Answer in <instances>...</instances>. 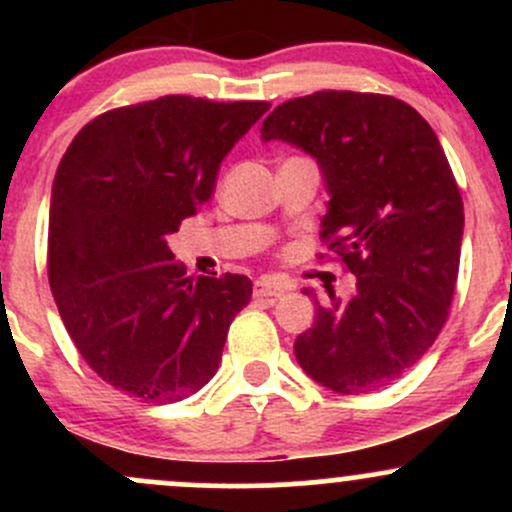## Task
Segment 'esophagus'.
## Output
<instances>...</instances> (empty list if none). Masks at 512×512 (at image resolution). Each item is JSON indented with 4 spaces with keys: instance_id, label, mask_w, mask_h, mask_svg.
Segmentation results:
<instances>
[{
    "instance_id": "obj_1",
    "label": "esophagus",
    "mask_w": 512,
    "mask_h": 512,
    "mask_svg": "<svg viewBox=\"0 0 512 512\" xmlns=\"http://www.w3.org/2000/svg\"><path fill=\"white\" fill-rule=\"evenodd\" d=\"M286 291H289V286L272 279V276H262L255 281V296H284Z\"/></svg>"
}]
</instances>
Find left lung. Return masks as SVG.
I'll use <instances>...</instances> for the list:
<instances>
[{"instance_id": "8db88e82", "label": "left lung", "mask_w": 512, "mask_h": 512, "mask_svg": "<svg viewBox=\"0 0 512 512\" xmlns=\"http://www.w3.org/2000/svg\"><path fill=\"white\" fill-rule=\"evenodd\" d=\"M262 139L317 158L332 197L320 238L356 274L349 303L315 298L298 363L339 395L390 385L438 339L460 269L462 195L436 132L399 98L317 91L276 105Z\"/></svg>"}]
</instances>
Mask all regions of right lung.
Instances as JSON below:
<instances>
[{
	"label": "right lung",
	"instance_id": "add662e5",
	"mask_svg": "<svg viewBox=\"0 0 512 512\" xmlns=\"http://www.w3.org/2000/svg\"><path fill=\"white\" fill-rule=\"evenodd\" d=\"M267 110L163 96L93 117L62 156L50 289L81 358L115 390L170 404L214 378L252 284L243 274L192 279L166 238L209 202L223 156Z\"/></svg>",
	"mask_w": 512,
	"mask_h": 512
}]
</instances>
